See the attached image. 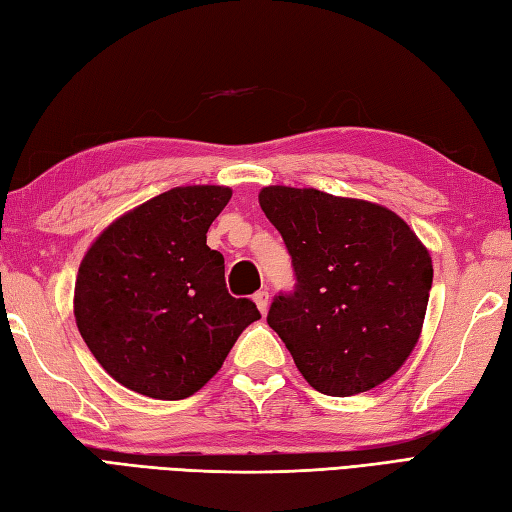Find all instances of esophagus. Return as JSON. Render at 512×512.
<instances>
[{"label": "esophagus", "mask_w": 512, "mask_h": 512, "mask_svg": "<svg viewBox=\"0 0 512 512\" xmlns=\"http://www.w3.org/2000/svg\"><path fill=\"white\" fill-rule=\"evenodd\" d=\"M254 303H256V307L260 310V314L267 312V307H269V294L265 292V289H260V292L254 294Z\"/></svg>", "instance_id": "34e87169"}]
</instances>
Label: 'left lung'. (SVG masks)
Masks as SVG:
<instances>
[{
	"label": "left lung",
	"mask_w": 512,
	"mask_h": 512,
	"mask_svg": "<svg viewBox=\"0 0 512 512\" xmlns=\"http://www.w3.org/2000/svg\"><path fill=\"white\" fill-rule=\"evenodd\" d=\"M260 207L292 258L294 289L267 323L296 368L327 397L368 392L419 341L432 260L394 211L318 189L265 187Z\"/></svg>",
	"instance_id": "left-lung-1"
}]
</instances>
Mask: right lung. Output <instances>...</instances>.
<instances>
[{"label": "right lung", "instance_id": "right-lung-1", "mask_svg": "<svg viewBox=\"0 0 512 512\" xmlns=\"http://www.w3.org/2000/svg\"><path fill=\"white\" fill-rule=\"evenodd\" d=\"M227 187H176L104 229L75 283V321L115 381L151 399L198 392L247 325L254 301L227 292L225 258L207 229Z\"/></svg>", "mask_w": 512, "mask_h": 512}]
</instances>
